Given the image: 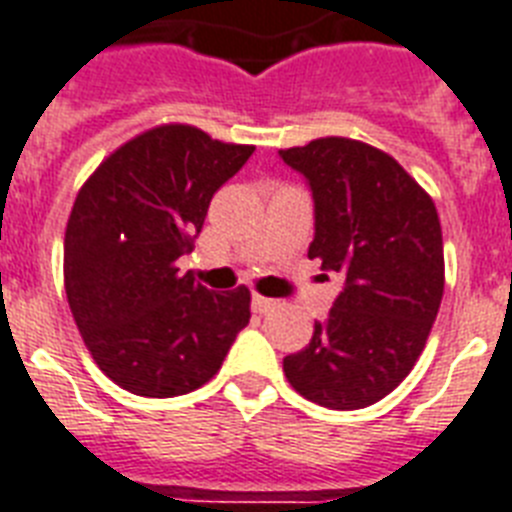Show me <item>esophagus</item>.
I'll return each mask as SVG.
<instances>
[{
  "mask_svg": "<svg viewBox=\"0 0 512 512\" xmlns=\"http://www.w3.org/2000/svg\"><path fill=\"white\" fill-rule=\"evenodd\" d=\"M276 307V299H268V297H260V294H252V310L260 315L270 313Z\"/></svg>",
  "mask_w": 512,
  "mask_h": 512,
  "instance_id": "esophagus-1",
  "label": "esophagus"
}]
</instances>
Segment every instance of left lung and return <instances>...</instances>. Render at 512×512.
Segmentation results:
<instances>
[{
    "instance_id": "obj_1",
    "label": "left lung",
    "mask_w": 512,
    "mask_h": 512,
    "mask_svg": "<svg viewBox=\"0 0 512 512\" xmlns=\"http://www.w3.org/2000/svg\"><path fill=\"white\" fill-rule=\"evenodd\" d=\"M278 155L313 191L307 257L344 276L310 344L284 357V373L315 405L360 410L413 371L442 305L444 247L434 199L394 157L363 141L326 136Z\"/></svg>"
}]
</instances>
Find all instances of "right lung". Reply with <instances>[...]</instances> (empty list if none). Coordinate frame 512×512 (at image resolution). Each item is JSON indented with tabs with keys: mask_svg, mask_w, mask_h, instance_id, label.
Segmentation results:
<instances>
[{
	"mask_svg": "<svg viewBox=\"0 0 512 512\" xmlns=\"http://www.w3.org/2000/svg\"><path fill=\"white\" fill-rule=\"evenodd\" d=\"M255 147L184 123L149 128L81 186L65 228V294L99 371L139 397L207 384L249 323V289L210 292L178 257Z\"/></svg>",
	"mask_w": 512,
	"mask_h": 512,
	"instance_id": "obj_1",
	"label": "right lung"
}]
</instances>
